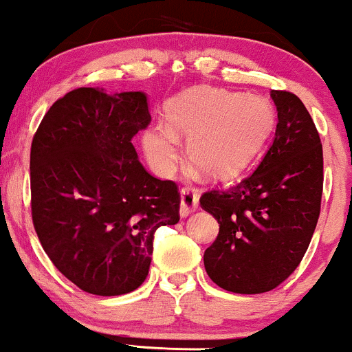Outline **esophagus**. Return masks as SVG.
I'll return each mask as SVG.
<instances>
[{
    "label": "esophagus",
    "instance_id": "esophagus-1",
    "mask_svg": "<svg viewBox=\"0 0 352 352\" xmlns=\"http://www.w3.org/2000/svg\"><path fill=\"white\" fill-rule=\"evenodd\" d=\"M199 208V194L194 187H184L182 197H180V215L187 217L192 212Z\"/></svg>",
    "mask_w": 352,
    "mask_h": 352
}]
</instances>
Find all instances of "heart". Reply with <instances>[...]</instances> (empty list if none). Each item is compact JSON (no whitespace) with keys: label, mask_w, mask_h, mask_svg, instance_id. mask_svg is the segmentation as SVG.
Wrapping results in <instances>:
<instances>
[{"label":"heart","mask_w":352,"mask_h":352,"mask_svg":"<svg viewBox=\"0 0 352 352\" xmlns=\"http://www.w3.org/2000/svg\"><path fill=\"white\" fill-rule=\"evenodd\" d=\"M168 129L144 137L150 160L168 172L179 160L177 138H188V160L204 175L230 179L250 165L272 132L274 110L258 96L220 88H194L168 105Z\"/></svg>","instance_id":"b5f03b06"}]
</instances>
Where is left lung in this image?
<instances>
[{
    "label": "left lung",
    "instance_id": "1",
    "mask_svg": "<svg viewBox=\"0 0 352 352\" xmlns=\"http://www.w3.org/2000/svg\"><path fill=\"white\" fill-rule=\"evenodd\" d=\"M276 137L258 167L229 188H212L200 206L219 222L204 265L219 287L235 294L276 289L302 261L320 214L322 144L299 96L270 91Z\"/></svg>",
    "mask_w": 352,
    "mask_h": 352
}]
</instances>
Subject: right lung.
<instances>
[{"label": "right lung", "instance_id": "1", "mask_svg": "<svg viewBox=\"0 0 352 352\" xmlns=\"http://www.w3.org/2000/svg\"><path fill=\"white\" fill-rule=\"evenodd\" d=\"M152 122L142 91L76 88L32 142V217L55 267L88 294L120 296L148 276L153 235L180 220V192L144 168L132 138Z\"/></svg>", "mask_w": 352, "mask_h": 352}]
</instances>
